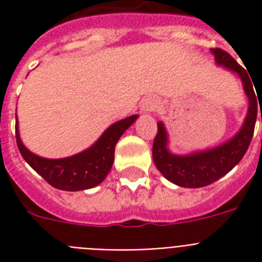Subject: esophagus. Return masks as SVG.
Returning a JSON list of instances; mask_svg holds the SVG:
<instances>
[{"mask_svg":"<svg viewBox=\"0 0 262 262\" xmlns=\"http://www.w3.org/2000/svg\"><path fill=\"white\" fill-rule=\"evenodd\" d=\"M159 107V100L154 96H149V98H145L141 102V111L143 113H151V111H155L156 108Z\"/></svg>","mask_w":262,"mask_h":262,"instance_id":"esophagus-1","label":"esophagus"}]
</instances>
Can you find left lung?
I'll return each instance as SVG.
<instances>
[{
	"label": "left lung",
	"instance_id": "obj_1",
	"mask_svg": "<svg viewBox=\"0 0 262 262\" xmlns=\"http://www.w3.org/2000/svg\"><path fill=\"white\" fill-rule=\"evenodd\" d=\"M217 67L238 75L249 100V107L242 126L231 139L216 147L194 151L185 155L172 154L168 148V133L162 121L158 122V135L154 141V163L163 177L181 187H204L230 172L239 163L252 141L257 119V98L246 69L241 67L227 51L211 49ZM262 123V114H261Z\"/></svg>",
	"mask_w": 262,
	"mask_h": 262
}]
</instances>
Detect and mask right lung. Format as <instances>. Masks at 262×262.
<instances>
[{
	"mask_svg": "<svg viewBox=\"0 0 262 262\" xmlns=\"http://www.w3.org/2000/svg\"><path fill=\"white\" fill-rule=\"evenodd\" d=\"M137 118L139 115L135 114L114 122L90 148L61 159H47L31 152L20 139L17 118L16 141L24 160L51 186L67 191L87 190L104 181L113 167L115 145L125 130L129 129Z\"/></svg>",
	"mask_w": 262,
	"mask_h": 262,
	"instance_id": "1",
	"label": "right lung"
}]
</instances>
